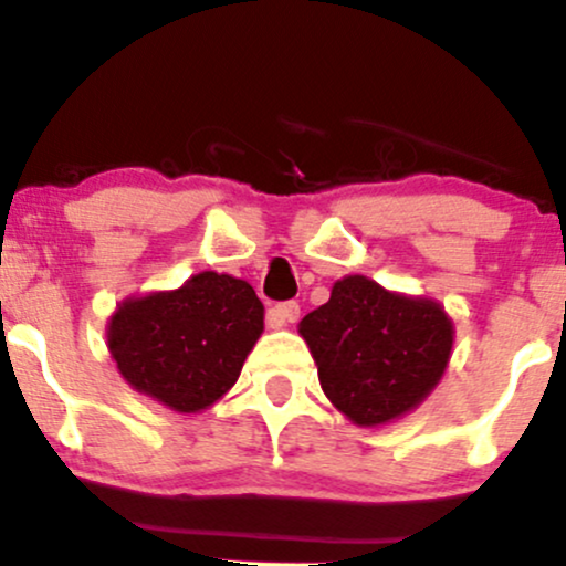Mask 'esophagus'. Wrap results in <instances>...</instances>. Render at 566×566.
<instances>
[{
	"instance_id": "1",
	"label": "esophagus",
	"mask_w": 566,
	"mask_h": 566,
	"mask_svg": "<svg viewBox=\"0 0 566 566\" xmlns=\"http://www.w3.org/2000/svg\"><path fill=\"white\" fill-rule=\"evenodd\" d=\"M297 316H301V306H297L295 301H287V303H276V306L269 308V325L271 327H282L287 325V322H295Z\"/></svg>"
}]
</instances>
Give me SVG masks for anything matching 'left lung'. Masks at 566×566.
<instances>
[{
    "instance_id": "left-lung-1",
    "label": "left lung",
    "mask_w": 566,
    "mask_h": 566,
    "mask_svg": "<svg viewBox=\"0 0 566 566\" xmlns=\"http://www.w3.org/2000/svg\"><path fill=\"white\" fill-rule=\"evenodd\" d=\"M322 392L346 419L378 427L413 411L438 387L454 325L430 297L389 293L368 276H344L331 301L301 319Z\"/></svg>"
}]
</instances>
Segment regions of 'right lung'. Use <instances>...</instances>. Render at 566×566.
<instances>
[{
  "label": "right lung",
  "mask_w": 566,
  "mask_h": 566,
  "mask_svg": "<svg viewBox=\"0 0 566 566\" xmlns=\"http://www.w3.org/2000/svg\"><path fill=\"white\" fill-rule=\"evenodd\" d=\"M260 333L263 303L250 284L201 271L171 293L123 301L107 325V346L136 392L198 413L239 381Z\"/></svg>",
  "instance_id": "1"
}]
</instances>
